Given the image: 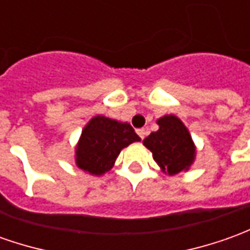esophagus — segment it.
I'll use <instances>...</instances> for the list:
<instances>
[{
	"label": "esophagus",
	"instance_id": "1",
	"mask_svg": "<svg viewBox=\"0 0 250 250\" xmlns=\"http://www.w3.org/2000/svg\"><path fill=\"white\" fill-rule=\"evenodd\" d=\"M137 132H138V135L142 139L145 138V137H146V135H147V131H146V130H145V128H139V130H137Z\"/></svg>",
	"mask_w": 250,
	"mask_h": 250
}]
</instances>
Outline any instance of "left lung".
Instances as JSON below:
<instances>
[{"mask_svg":"<svg viewBox=\"0 0 250 250\" xmlns=\"http://www.w3.org/2000/svg\"><path fill=\"white\" fill-rule=\"evenodd\" d=\"M159 131L144 139V145L152 152L154 161L169 175L190 167L196 149L188 128L176 116H164L157 120Z\"/></svg>","mask_w":250,"mask_h":250,"instance_id":"obj_1","label":"left lung"}]
</instances>
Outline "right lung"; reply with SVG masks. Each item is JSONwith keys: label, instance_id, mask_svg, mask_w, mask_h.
Masks as SVG:
<instances>
[{"label": "right lung", "instance_id": "1", "mask_svg": "<svg viewBox=\"0 0 250 250\" xmlns=\"http://www.w3.org/2000/svg\"><path fill=\"white\" fill-rule=\"evenodd\" d=\"M141 141L128 123L96 116L82 131L76 147V164L93 175L109 171L123 147Z\"/></svg>", "mask_w": 250, "mask_h": 250}]
</instances>
